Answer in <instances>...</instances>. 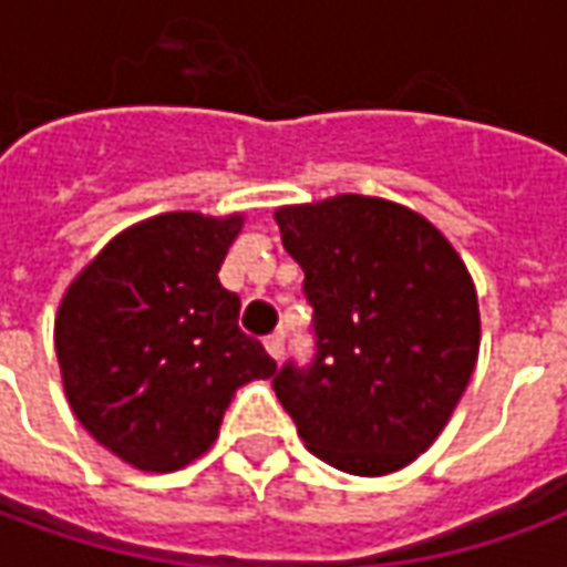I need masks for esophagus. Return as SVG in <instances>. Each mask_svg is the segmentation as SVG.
<instances>
[{
  "mask_svg": "<svg viewBox=\"0 0 567 567\" xmlns=\"http://www.w3.org/2000/svg\"><path fill=\"white\" fill-rule=\"evenodd\" d=\"M264 346H267V352H270V355L279 361V358H282V352H285V333L282 331L270 333V337L264 340Z\"/></svg>",
  "mask_w": 567,
  "mask_h": 567,
  "instance_id": "obj_1",
  "label": "esophagus"
}]
</instances>
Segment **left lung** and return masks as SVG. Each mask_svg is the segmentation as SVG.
Listing matches in <instances>:
<instances>
[{
    "instance_id": "8db88e82",
    "label": "left lung",
    "mask_w": 567,
    "mask_h": 567,
    "mask_svg": "<svg viewBox=\"0 0 567 567\" xmlns=\"http://www.w3.org/2000/svg\"><path fill=\"white\" fill-rule=\"evenodd\" d=\"M303 270L316 355L272 389L297 434L346 474L382 476L425 452L462 401L480 352L471 272L437 227L380 197L276 212Z\"/></svg>"
}]
</instances>
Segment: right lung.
I'll use <instances>...</instances> for the list:
<instances>
[{
  "label": "right lung",
  "instance_id": "obj_1",
  "mask_svg": "<svg viewBox=\"0 0 567 567\" xmlns=\"http://www.w3.org/2000/svg\"><path fill=\"white\" fill-rule=\"evenodd\" d=\"M243 215L166 212L117 234L69 285L54 346L69 406L140 471H178L209 450L239 385L276 361L239 331L218 282Z\"/></svg>",
  "mask_w": 567,
  "mask_h": 567
}]
</instances>
